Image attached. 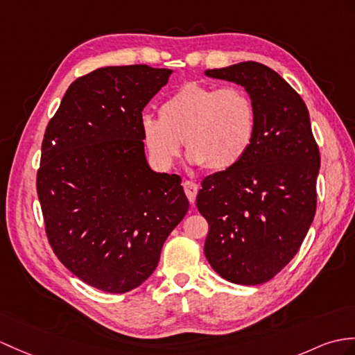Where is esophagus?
<instances>
[{
	"label": "esophagus",
	"instance_id": "34e87169",
	"mask_svg": "<svg viewBox=\"0 0 355 355\" xmlns=\"http://www.w3.org/2000/svg\"><path fill=\"white\" fill-rule=\"evenodd\" d=\"M183 187H184V192H186V195L189 198V201L193 204L195 202V198H196V193H198V189H200V186H198L196 183H193V181H184Z\"/></svg>",
	"mask_w": 355,
	"mask_h": 355
}]
</instances>
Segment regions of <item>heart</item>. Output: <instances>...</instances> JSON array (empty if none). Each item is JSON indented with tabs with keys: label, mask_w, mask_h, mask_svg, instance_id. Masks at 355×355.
I'll list each match as a JSON object with an SVG mask.
<instances>
[{
	"label": "heart",
	"mask_w": 355,
	"mask_h": 355,
	"mask_svg": "<svg viewBox=\"0 0 355 355\" xmlns=\"http://www.w3.org/2000/svg\"><path fill=\"white\" fill-rule=\"evenodd\" d=\"M150 157L171 168L186 142L189 162L210 171L236 166L252 145L255 109L241 87L187 83L160 107V116L140 119Z\"/></svg>",
	"instance_id": "heart-1"
}]
</instances>
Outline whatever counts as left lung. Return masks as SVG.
<instances>
[{
  "label": "left lung",
  "instance_id": "obj_1",
  "mask_svg": "<svg viewBox=\"0 0 355 355\" xmlns=\"http://www.w3.org/2000/svg\"><path fill=\"white\" fill-rule=\"evenodd\" d=\"M205 76L246 90L255 136L236 166L202 181L196 207L209 222L204 252L228 282L261 284L295 257L315 218L319 148L306 103L266 64L241 62Z\"/></svg>",
  "mask_w": 355,
  "mask_h": 355
}]
</instances>
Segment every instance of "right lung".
Segmentation results:
<instances>
[{
	"mask_svg": "<svg viewBox=\"0 0 355 355\" xmlns=\"http://www.w3.org/2000/svg\"><path fill=\"white\" fill-rule=\"evenodd\" d=\"M172 69L105 66L77 78L49 121L37 196L49 245L81 282L109 293L136 289L189 210L181 178L150 168L144 107Z\"/></svg>",
	"mask_w": 355,
	"mask_h": 355,
	"instance_id": "obj_1",
	"label": "right lung"
}]
</instances>
